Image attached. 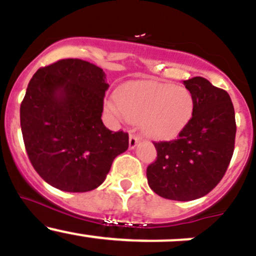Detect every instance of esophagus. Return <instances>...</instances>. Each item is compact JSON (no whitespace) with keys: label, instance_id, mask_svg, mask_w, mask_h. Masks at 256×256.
I'll list each match as a JSON object with an SVG mask.
<instances>
[{"label":"esophagus","instance_id":"obj_1","mask_svg":"<svg viewBox=\"0 0 256 256\" xmlns=\"http://www.w3.org/2000/svg\"><path fill=\"white\" fill-rule=\"evenodd\" d=\"M138 142H140V138L138 135H135V134H130V136H128V147L130 148H135L136 144Z\"/></svg>","mask_w":256,"mask_h":256}]
</instances>
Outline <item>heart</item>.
Returning <instances> with one entry per match:
<instances>
[{
  "mask_svg": "<svg viewBox=\"0 0 256 256\" xmlns=\"http://www.w3.org/2000/svg\"><path fill=\"white\" fill-rule=\"evenodd\" d=\"M193 108L188 89L150 80L128 82L106 102L108 112L124 120L142 121L144 134L160 140L177 136L192 118Z\"/></svg>",
  "mask_w": 256,
  "mask_h": 256,
  "instance_id": "1",
  "label": "heart"
}]
</instances>
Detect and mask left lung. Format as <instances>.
I'll use <instances>...</instances> for the list:
<instances>
[{
    "label": "left lung",
    "instance_id": "1",
    "mask_svg": "<svg viewBox=\"0 0 256 256\" xmlns=\"http://www.w3.org/2000/svg\"><path fill=\"white\" fill-rule=\"evenodd\" d=\"M183 84L194 100L192 118L176 140L154 142L156 161L146 171L150 188L172 200L208 194L226 174L236 144V112L228 92L202 76Z\"/></svg>",
    "mask_w": 256,
    "mask_h": 256
}]
</instances>
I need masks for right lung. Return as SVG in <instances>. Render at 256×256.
Returning <instances> with one entry per match:
<instances>
[{
  "label": "right lung",
  "instance_id": "add662e5",
  "mask_svg": "<svg viewBox=\"0 0 256 256\" xmlns=\"http://www.w3.org/2000/svg\"><path fill=\"white\" fill-rule=\"evenodd\" d=\"M102 68L78 58L60 59L36 72L20 104L28 158L48 184L89 192L106 178L128 134L102 120L109 84Z\"/></svg>",
  "mask_w": 256,
  "mask_h": 256
}]
</instances>
